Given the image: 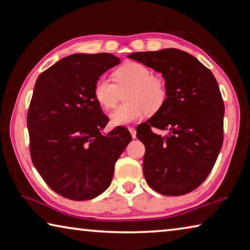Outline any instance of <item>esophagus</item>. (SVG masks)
<instances>
[{"instance_id":"1","label":"esophagus","mask_w":250,"mask_h":250,"mask_svg":"<svg viewBox=\"0 0 250 250\" xmlns=\"http://www.w3.org/2000/svg\"><path fill=\"white\" fill-rule=\"evenodd\" d=\"M129 131H130V133H131V135H132L133 139L137 137V131H135L134 128H129Z\"/></svg>"}]
</instances>
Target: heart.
<instances>
[{
  "label": "heart",
  "instance_id": "obj_1",
  "mask_svg": "<svg viewBox=\"0 0 250 250\" xmlns=\"http://www.w3.org/2000/svg\"><path fill=\"white\" fill-rule=\"evenodd\" d=\"M113 82L101 76L96 82L94 96L101 108L110 110L116 107L121 91L125 92L126 103L120 104L111 115L112 125H128L141 120L146 115H153L166 103L167 90L166 82L152 75L149 67L137 62H129L115 71Z\"/></svg>",
  "mask_w": 250,
  "mask_h": 250
}]
</instances>
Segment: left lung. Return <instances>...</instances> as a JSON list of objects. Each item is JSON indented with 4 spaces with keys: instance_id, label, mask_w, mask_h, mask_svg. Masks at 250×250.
<instances>
[{
    "instance_id": "left-lung-1",
    "label": "left lung",
    "mask_w": 250,
    "mask_h": 250,
    "mask_svg": "<svg viewBox=\"0 0 250 250\" xmlns=\"http://www.w3.org/2000/svg\"><path fill=\"white\" fill-rule=\"evenodd\" d=\"M128 57L162 74L167 90L162 108L137 129L146 146L147 184L167 196L192 192L208 176L223 146L225 107L216 79L198 59L176 48ZM151 127L169 134L162 137Z\"/></svg>"
}]
</instances>
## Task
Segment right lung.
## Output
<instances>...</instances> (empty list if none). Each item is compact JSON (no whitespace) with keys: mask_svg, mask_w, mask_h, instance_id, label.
<instances>
[{"mask_svg":"<svg viewBox=\"0 0 250 250\" xmlns=\"http://www.w3.org/2000/svg\"><path fill=\"white\" fill-rule=\"evenodd\" d=\"M120 58L108 53L74 54L42 73L27 113L34 167L54 192L87 201L111 183L115 164L132 140L124 126L108 124L94 96L96 82Z\"/></svg>","mask_w":250,"mask_h":250,"instance_id":"right-lung-1","label":"right lung"}]
</instances>
